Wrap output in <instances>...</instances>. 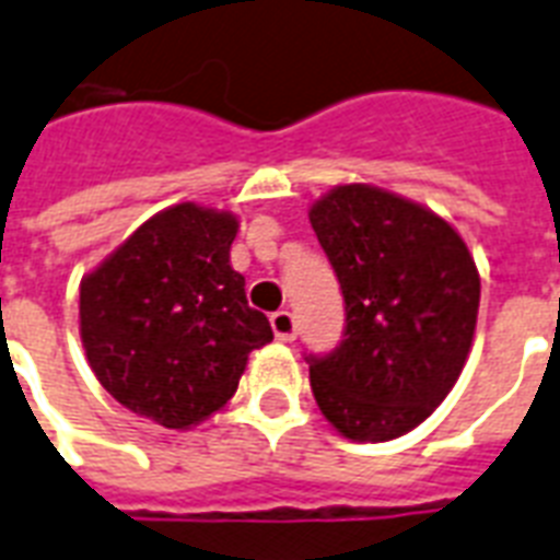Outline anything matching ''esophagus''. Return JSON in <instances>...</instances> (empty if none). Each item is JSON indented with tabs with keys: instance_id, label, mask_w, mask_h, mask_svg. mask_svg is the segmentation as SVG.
I'll return each mask as SVG.
<instances>
[{
	"instance_id": "1",
	"label": "esophagus",
	"mask_w": 560,
	"mask_h": 560,
	"mask_svg": "<svg viewBox=\"0 0 560 560\" xmlns=\"http://www.w3.org/2000/svg\"><path fill=\"white\" fill-rule=\"evenodd\" d=\"M270 325H272V334H276V340L281 342H293L296 340V316L290 314V311H276L270 316Z\"/></svg>"
}]
</instances>
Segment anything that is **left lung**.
<instances>
[{
	"mask_svg": "<svg viewBox=\"0 0 560 560\" xmlns=\"http://www.w3.org/2000/svg\"><path fill=\"white\" fill-rule=\"evenodd\" d=\"M346 302L342 342L307 358L323 416L389 442L433 412L468 360L479 272L459 232L418 202L351 183L307 211Z\"/></svg>",
	"mask_w": 560,
	"mask_h": 560,
	"instance_id": "8db88e82",
	"label": "left lung"
}]
</instances>
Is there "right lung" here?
Segmentation results:
<instances>
[{"label":"right lung","mask_w":560,"mask_h":560,"mask_svg":"<svg viewBox=\"0 0 560 560\" xmlns=\"http://www.w3.org/2000/svg\"><path fill=\"white\" fill-rule=\"evenodd\" d=\"M235 235V214L177 202L83 276V351L136 416L168 430L200 424L235 395L249 351L272 340L229 264Z\"/></svg>","instance_id":"right-lung-1"}]
</instances>
